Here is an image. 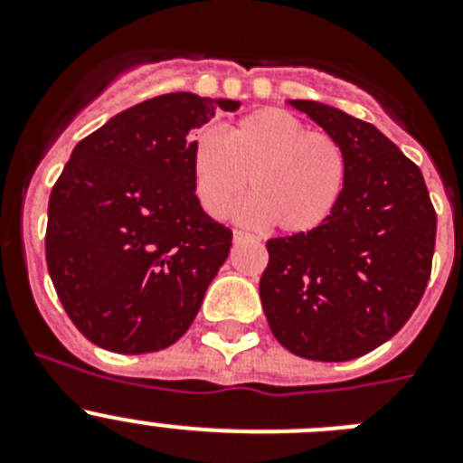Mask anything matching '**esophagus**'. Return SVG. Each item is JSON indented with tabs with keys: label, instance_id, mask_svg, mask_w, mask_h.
<instances>
[{
	"label": "esophagus",
	"instance_id": "34e87169",
	"mask_svg": "<svg viewBox=\"0 0 463 463\" xmlns=\"http://www.w3.org/2000/svg\"><path fill=\"white\" fill-rule=\"evenodd\" d=\"M252 236L250 234H245V232H239V229H236L234 232V241L236 243H241V241H250Z\"/></svg>",
	"mask_w": 463,
	"mask_h": 463
}]
</instances>
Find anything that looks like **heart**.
Wrapping results in <instances>:
<instances>
[{
    "mask_svg": "<svg viewBox=\"0 0 463 463\" xmlns=\"http://www.w3.org/2000/svg\"><path fill=\"white\" fill-rule=\"evenodd\" d=\"M250 181L239 208L248 224L271 222L282 234H308L326 222L345 185V153L297 116L261 109L229 127L224 138L203 132L192 143L194 194L211 218H222Z\"/></svg>",
    "mask_w": 463,
    "mask_h": 463,
    "instance_id": "heart-1",
    "label": "heart"
}]
</instances>
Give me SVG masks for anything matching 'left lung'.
Here are the masks:
<instances>
[{
  "instance_id": "left-lung-1",
  "label": "left lung",
  "mask_w": 463,
  "mask_h": 463,
  "mask_svg": "<svg viewBox=\"0 0 463 463\" xmlns=\"http://www.w3.org/2000/svg\"><path fill=\"white\" fill-rule=\"evenodd\" d=\"M345 153V185L325 224L271 239L260 297L282 347L347 362L390 341L417 308L436 245L422 171L371 122L289 99Z\"/></svg>"
}]
</instances>
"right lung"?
<instances>
[{"mask_svg": "<svg viewBox=\"0 0 463 463\" xmlns=\"http://www.w3.org/2000/svg\"><path fill=\"white\" fill-rule=\"evenodd\" d=\"M239 101L159 94L85 137L48 202L46 261L94 345L157 353L190 329L232 248L192 183V132Z\"/></svg>", "mask_w": 463, "mask_h": 463, "instance_id": "add662e5", "label": "right lung"}]
</instances>
